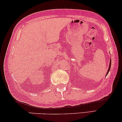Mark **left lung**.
Returning <instances> with one entry per match:
<instances>
[{
    "label": "left lung",
    "instance_id": "obj_1",
    "mask_svg": "<svg viewBox=\"0 0 122 122\" xmlns=\"http://www.w3.org/2000/svg\"><path fill=\"white\" fill-rule=\"evenodd\" d=\"M111 59H110V64H109V69H108V70H107V75H106V76H107V75L108 74V73H109V71H110V67H111Z\"/></svg>",
    "mask_w": 122,
    "mask_h": 122
}]
</instances>
